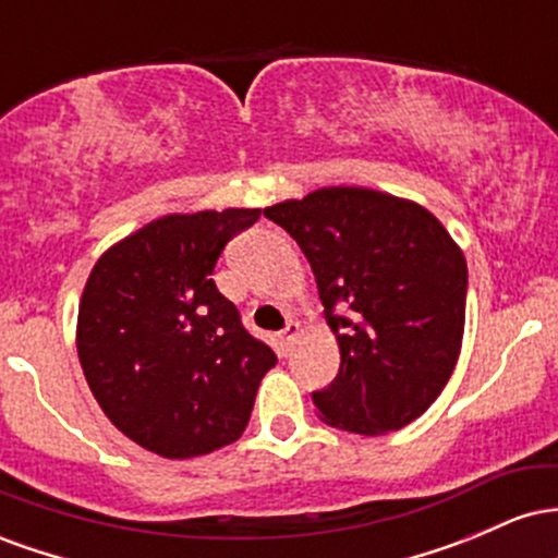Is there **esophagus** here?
<instances>
[{"instance_id":"1","label":"esophagus","mask_w":558,"mask_h":558,"mask_svg":"<svg viewBox=\"0 0 558 558\" xmlns=\"http://www.w3.org/2000/svg\"><path fill=\"white\" fill-rule=\"evenodd\" d=\"M299 323H288L286 328H283V332H280V345H283V351L288 354V351H291V345H293V341H296L299 338Z\"/></svg>"}]
</instances>
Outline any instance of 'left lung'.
<instances>
[{
  "label": "left lung",
  "instance_id": "left-lung-1",
  "mask_svg": "<svg viewBox=\"0 0 558 558\" xmlns=\"http://www.w3.org/2000/svg\"><path fill=\"white\" fill-rule=\"evenodd\" d=\"M267 220L315 272L341 367L315 390L332 427L401 430L438 399L464 336L466 262L438 217L373 189L332 185L272 204Z\"/></svg>",
  "mask_w": 558,
  "mask_h": 558
}]
</instances>
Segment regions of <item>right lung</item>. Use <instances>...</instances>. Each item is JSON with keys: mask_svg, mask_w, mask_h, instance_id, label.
<instances>
[{"mask_svg": "<svg viewBox=\"0 0 558 558\" xmlns=\"http://www.w3.org/2000/svg\"><path fill=\"white\" fill-rule=\"evenodd\" d=\"M259 209L168 215L101 254L78 306V360L120 433L165 459L241 438L278 356L217 291L222 248Z\"/></svg>", "mask_w": 558, "mask_h": 558, "instance_id": "right-lung-1", "label": "right lung"}]
</instances>
